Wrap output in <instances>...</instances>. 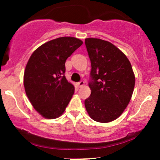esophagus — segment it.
<instances>
[{"instance_id":"obj_1","label":"esophagus","mask_w":160,"mask_h":160,"mask_svg":"<svg viewBox=\"0 0 160 160\" xmlns=\"http://www.w3.org/2000/svg\"><path fill=\"white\" fill-rule=\"evenodd\" d=\"M84 82H83V81H81V82L77 83V86L78 87H82L84 86Z\"/></svg>"}]
</instances>
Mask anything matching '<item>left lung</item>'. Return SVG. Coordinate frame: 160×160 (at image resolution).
Listing matches in <instances>:
<instances>
[{
    "label": "left lung",
    "mask_w": 160,
    "mask_h": 160,
    "mask_svg": "<svg viewBox=\"0 0 160 160\" xmlns=\"http://www.w3.org/2000/svg\"><path fill=\"white\" fill-rule=\"evenodd\" d=\"M91 61V95L84 101L94 121L107 123L117 119L127 108L135 77L125 54L112 43L100 38L85 39Z\"/></svg>",
    "instance_id": "left-lung-1"
}]
</instances>
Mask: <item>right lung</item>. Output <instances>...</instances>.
I'll return each mask as SVG.
<instances>
[{"label": "right lung", "mask_w": 160, "mask_h": 160, "mask_svg": "<svg viewBox=\"0 0 160 160\" xmlns=\"http://www.w3.org/2000/svg\"><path fill=\"white\" fill-rule=\"evenodd\" d=\"M74 37H60L32 52L24 73V87L30 103L46 119H56L65 110L74 86L64 76L65 61L82 45Z\"/></svg>", "instance_id": "right-lung-1"}]
</instances>
